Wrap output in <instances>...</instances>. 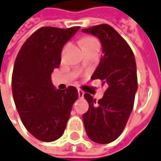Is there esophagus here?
<instances>
[{"instance_id": "1", "label": "esophagus", "mask_w": 161, "mask_h": 161, "mask_svg": "<svg viewBox=\"0 0 161 161\" xmlns=\"http://www.w3.org/2000/svg\"><path fill=\"white\" fill-rule=\"evenodd\" d=\"M84 94H85V92L82 90H78V96H79V98H83Z\"/></svg>"}]
</instances>
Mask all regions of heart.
Here are the masks:
<instances>
[{
	"label": "heart",
	"mask_w": 161,
	"mask_h": 161,
	"mask_svg": "<svg viewBox=\"0 0 161 161\" xmlns=\"http://www.w3.org/2000/svg\"><path fill=\"white\" fill-rule=\"evenodd\" d=\"M92 43H99L96 39H87L86 40H85V45H89V44H92Z\"/></svg>",
	"instance_id": "obj_1"
}]
</instances>
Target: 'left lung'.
I'll return each mask as SVG.
<instances>
[{
	"label": "left lung",
	"mask_w": 161,
	"mask_h": 161,
	"mask_svg": "<svg viewBox=\"0 0 161 161\" xmlns=\"http://www.w3.org/2000/svg\"><path fill=\"white\" fill-rule=\"evenodd\" d=\"M82 31L97 37L101 43L103 54L91 79H100L107 87L98 101L89 93L84 95L89 109L83 114V121L91 140L108 144L122 134L133 109L137 91L135 56L124 39L108 25Z\"/></svg>",
	"instance_id": "left-lung-1"
}]
</instances>
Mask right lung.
<instances>
[{"mask_svg": "<svg viewBox=\"0 0 161 161\" xmlns=\"http://www.w3.org/2000/svg\"><path fill=\"white\" fill-rule=\"evenodd\" d=\"M42 27L29 37L17 53L12 74V93L23 124L39 140L60 138L78 98L77 90L54 87L53 69L60 66L63 46L79 30Z\"/></svg>", "mask_w": 161, "mask_h": 161, "instance_id": "add662e5", "label": "right lung"}]
</instances>
